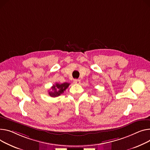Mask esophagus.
I'll return each instance as SVG.
<instances>
[{"label": "esophagus", "mask_w": 150, "mask_h": 150, "mask_svg": "<svg viewBox=\"0 0 150 150\" xmlns=\"http://www.w3.org/2000/svg\"><path fill=\"white\" fill-rule=\"evenodd\" d=\"M74 83H75V84H80V80H79V79H74Z\"/></svg>", "instance_id": "esophagus-1"}]
</instances>
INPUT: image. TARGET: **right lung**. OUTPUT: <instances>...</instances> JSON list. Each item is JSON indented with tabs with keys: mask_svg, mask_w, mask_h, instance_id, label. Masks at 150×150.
<instances>
[{
	"mask_svg": "<svg viewBox=\"0 0 150 150\" xmlns=\"http://www.w3.org/2000/svg\"><path fill=\"white\" fill-rule=\"evenodd\" d=\"M69 85L70 84L68 83H64L63 84L56 83L51 87L52 91H49V95H50V96L53 98L57 97L64 93V92L66 91V89L69 87Z\"/></svg>",
	"mask_w": 150,
	"mask_h": 150,
	"instance_id": "1",
	"label": "right lung"
}]
</instances>
